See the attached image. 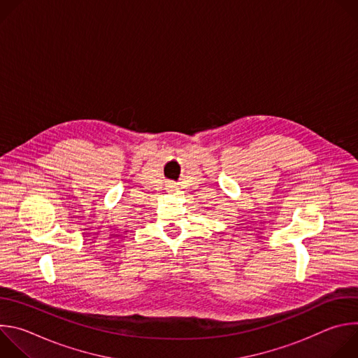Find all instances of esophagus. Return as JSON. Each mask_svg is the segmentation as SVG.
<instances>
[{
    "mask_svg": "<svg viewBox=\"0 0 358 358\" xmlns=\"http://www.w3.org/2000/svg\"><path fill=\"white\" fill-rule=\"evenodd\" d=\"M166 189H167L169 192H174V191L177 189V187H176V185L171 182V184H169V185H167V188H166Z\"/></svg>",
    "mask_w": 358,
    "mask_h": 358,
    "instance_id": "esophagus-1",
    "label": "esophagus"
}]
</instances>
